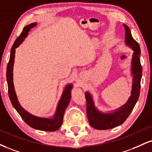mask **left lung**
I'll return each mask as SVG.
<instances>
[{
  "instance_id": "obj_1",
  "label": "left lung",
  "mask_w": 152,
  "mask_h": 152,
  "mask_svg": "<svg viewBox=\"0 0 152 152\" xmlns=\"http://www.w3.org/2000/svg\"><path fill=\"white\" fill-rule=\"evenodd\" d=\"M123 25L125 31V45L133 50L131 61V75L132 76L131 96L121 107L110 112L103 113L96 107L92 95L88 91L85 92L86 112L89 123L94 128L100 130L114 128L122 125L130 115L140 96V81L142 76V67L140 64V47L139 44L133 39L129 27L125 24Z\"/></svg>"
}]
</instances>
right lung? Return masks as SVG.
Here are the masks:
<instances>
[{"mask_svg":"<svg viewBox=\"0 0 152 152\" xmlns=\"http://www.w3.org/2000/svg\"><path fill=\"white\" fill-rule=\"evenodd\" d=\"M37 25V23H31L24 27L23 32L17 39H15L12 45L9 62L7 66L6 71V79L8 86V95L10 101L14 108L19 113L22 119L32 128L38 129V130L47 131V132H54L59 129L63 122L64 114L65 110L68 106L71 98V90L73 88V84L69 83L66 86L62 93L61 98L58 100L56 111L52 117L49 118H43L34 115L30 112L26 110L20 105L18 99L17 95L15 91L13 83V65L15 62V49L23 43L25 38L28 35L29 32L31 29L33 28Z\"/></svg>","mask_w":152,"mask_h":152,"instance_id":"1","label":"right lung"}]
</instances>
